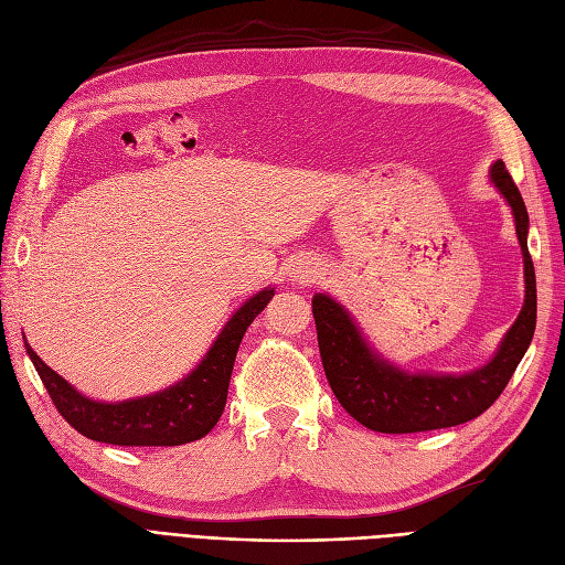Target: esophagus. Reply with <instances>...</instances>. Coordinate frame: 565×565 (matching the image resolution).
Listing matches in <instances>:
<instances>
[{
    "mask_svg": "<svg viewBox=\"0 0 565 565\" xmlns=\"http://www.w3.org/2000/svg\"><path fill=\"white\" fill-rule=\"evenodd\" d=\"M289 278H292V282H297V285H309L320 278V270L316 266H311L309 262H297L292 266V270H289Z\"/></svg>",
    "mask_w": 565,
    "mask_h": 565,
    "instance_id": "1",
    "label": "esophagus"
}]
</instances>
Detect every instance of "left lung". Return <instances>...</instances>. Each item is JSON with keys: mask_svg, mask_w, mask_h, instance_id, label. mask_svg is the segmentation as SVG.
Instances as JSON below:
<instances>
[{"mask_svg": "<svg viewBox=\"0 0 565 565\" xmlns=\"http://www.w3.org/2000/svg\"><path fill=\"white\" fill-rule=\"evenodd\" d=\"M490 179L500 188L516 218V235L525 264V303L507 332L498 355L486 367L461 374V377L401 372L367 349L351 316L337 301L324 295L313 297L324 377L347 413L372 431L417 434L448 429V426L476 419L500 398L530 347L537 318V287L525 237L527 210L502 160L492 164Z\"/></svg>", "mask_w": 565, "mask_h": 565, "instance_id": "obj_1", "label": "left lung"}]
</instances>
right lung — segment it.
<instances>
[{"instance_id":"obj_1","label":"right lung","mask_w":565,"mask_h":565,"mask_svg":"<svg viewBox=\"0 0 565 565\" xmlns=\"http://www.w3.org/2000/svg\"><path fill=\"white\" fill-rule=\"evenodd\" d=\"M270 297L273 289L252 297L228 320L204 361L183 382L146 398L122 403L84 398L61 374L42 363L30 344L25 349L61 417L82 436L110 446H183L207 436L216 426L226 407L237 349L252 320L266 309Z\"/></svg>"}]
</instances>
